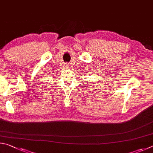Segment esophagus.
Instances as JSON below:
<instances>
[{
    "label": "esophagus",
    "mask_w": 153,
    "mask_h": 153,
    "mask_svg": "<svg viewBox=\"0 0 153 153\" xmlns=\"http://www.w3.org/2000/svg\"><path fill=\"white\" fill-rule=\"evenodd\" d=\"M67 66H68V65H67Z\"/></svg>",
    "instance_id": "34e87169"
}]
</instances>
